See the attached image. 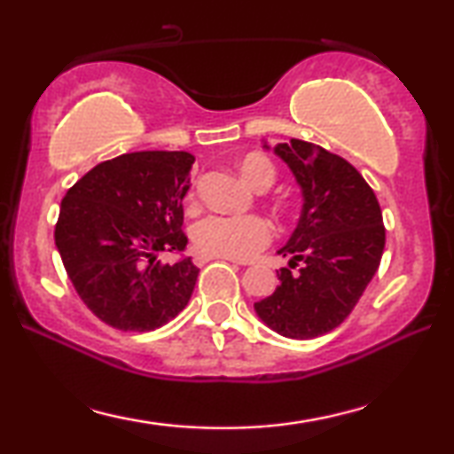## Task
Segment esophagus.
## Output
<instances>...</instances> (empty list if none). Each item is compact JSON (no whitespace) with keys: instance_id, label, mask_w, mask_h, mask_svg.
<instances>
[{"instance_id":"esophagus-1","label":"esophagus","mask_w":454,"mask_h":454,"mask_svg":"<svg viewBox=\"0 0 454 454\" xmlns=\"http://www.w3.org/2000/svg\"><path fill=\"white\" fill-rule=\"evenodd\" d=\"M210 260H221V258H216V256H196V258H194V262H196L198 266H202V264H207V262H210ZM227 260H229V258H227ZM229 262L241 264V262H238V260H229Z\"/></svg>"}]
</instances>
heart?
Returning a JSON list of instances; mask_svg holds the SVG:
<instances>
[{
    "label": "heart",
    "instance_id": "heart-1",
    "mask_svg": "<svg viewBox=\"0 0 454 454\" xmlns=\"http://www.w3.org/2000/svg\"><path fill=\"white\" fill-rule=\"evenodd\" d=\"M239 173L252 188H269L275 167L262 154H247ZM272 238L270 223L258 215H210L192 229V241L202 256L247 260Z\"/></svg>",
    "mask_w": 454,
    "mask_h": 454
}]
</instances>
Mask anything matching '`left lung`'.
Segmentation results:
<instances>
[{
  "label": "left lung",
  "instance_id": "obj_1",
  "mask_svg": "<svg viewBox=\"0 0 454 454\" xmlns=\"http://www.w3.org/2000/svg\"><path fill=\"white\" fill-rule=\"evenodd\" d=\"M301 190V215L278 254L275 294L254 303L258 318L287 339H316L343 325L374 278L384 252L382 210L356 167L312 142L270 146Z\"/></svg>",
  "mask_w": 454,
  "mask_h": 454
}]
</instances>
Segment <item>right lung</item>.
I'll use <instances>...</instances> for the list:
<instances>
[{
  "instance_id": "right-lung-1",
  "label": "right lung",
  "mask_w": 454,
  "mask_h": 454,
  "mask_svg": "<svg viewBox=\"0 0 454 454\" xmlns=\"http://www.w3.org/2000/svg\"><path fill=\"white\" fill-rule=\"evenodd\" d=\"M194 157L142 151L115 157L67 190L55 246L67 277L97 318L126 333H148L188 306L198 269L159 252H182L184 198Z\"/></svg>"
}]
</instances>
